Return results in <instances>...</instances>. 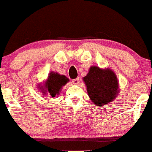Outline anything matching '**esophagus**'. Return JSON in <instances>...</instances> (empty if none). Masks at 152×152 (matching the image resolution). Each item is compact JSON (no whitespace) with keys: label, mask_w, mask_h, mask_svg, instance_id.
Returning a JSON list of instances; mask_svg holds the SVG:
<instances>
[{"label":"esophagus","mask_w":152,"mask_h":152,"mask_svg":"<svg viewBox=\"0 0 152 152\" xmlns=\"http://www.w3.org/2000/svg\"><path fill=\"white\" fill-rule=\"evenodd\" d=\"M72 83L75 84V85H77L79 83H80V79L79 78H76V79H75V80H72Z\"/></svg>","instance_id":"34e87169"}]
</instances>
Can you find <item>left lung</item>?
Instances as JSON below:
<instances>
[{"mask_svg":"<svg viewBox=\"0 0 152 152\" xmlns=\"http://www.w3.org/2000/svg\"><path fill=\"white\" fill-rule=\"evenodd\" d=\"M88 96L97 106H105L115 99L119 92L117 76L110 68L90 66L83 77Z\"/></svg>","mask_w":152,"mask_h":152,"instance_id":"1","label":"left lung"}]
</instances>
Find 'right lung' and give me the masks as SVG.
<instances>
[{
	"label": "right lung",
	"mask_w": 152,
	"mask_h": 152,
	"mask_svg": "<svg viewBox=\"0 0 152 152\" xmlns=\"http://www.w3.org/2000/svg\"><path fill=\"white\" fill-rule=\"evenodd\" d=\"M69 81L64 75L51 71L45 81L37 85L38 90L41 92L44 97L54 98L57 97L61 92L62 88Z\"/></svg>",
	"instance_id": "obj_1"
}]
</instances>
